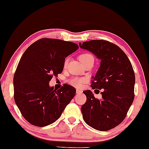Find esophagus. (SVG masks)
Returning <instances> with one entry per match:
<instances>
[{"mask_svg": "<svg viewBox=\"0 0 149 149\" xmlns=\"http://www.w3.org/2000/svg\"><path fill=\"white\" fill-rule=\"evenodd\" d=\"M76 92H77V94H82V91L81 90H76Z\"/></svg>", "mask_w": 149, "mask_h": 149, "instance_id": "34e87169", "label": "esophagus"}]
</instances>
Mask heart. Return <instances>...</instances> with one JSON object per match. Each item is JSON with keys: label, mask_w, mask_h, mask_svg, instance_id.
Returning a JSON list of instances; mask_svg holds the SVG:
<instances>
[{"label": "heart", "mask_w": 149, "mask_h": 149, "mask_svg": "<svg viewBox=\"0 0 149 149\" xmlns=\"http://www.w3.org/2000/svg\"><path fill=\"white\" fill-rule=\"evenodd\" d=\"M91 58L94 59L92 55H90V54H88V53H84V54H82V55H81L80 56H79V60H80L81 62H84V61H86L88 59H91ZM67 63H68V59H66L64 61V63H63L64 67L66 66ZM86 81H87V79L86 78L73 77V78L70 79L69 83H70V84L72 85V86L75 87V88H81V87L83 86V84H84V83L86 82Z\"/></svg>", "instance_id": "heart-1"}]
</instances>
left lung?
I'll return each instance as SVG.
<instances>
[{
    "label": "left lung",
    "mask_w": 149,
    "mask_h": 149,
    "mask_svg": "<svg viewBox=\"0 0 149 149\" xmlns=\"http://www.w3.org/2000/svg\"><path fill=\"white\" fill-rule=\"evenodd\" d=\"M81 49L91 52L100 60L92 88L103 90L101 100L85 90L87 100L81 113L87 125L98 131H108L120 124L134 99L135 74L128 57L120 48L102 40L79 43Z\"/></svg>",
    "instance_id": "left-lung-1"
}]
</instances>
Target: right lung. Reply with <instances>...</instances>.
I'll return each mask as SVG.
<instances>
[{
	"mask_svg": "<svg viewBox=\"0 0 149 149\" xmlns=\"http://www.w3.org/2000/svg\"><path fill=\"white\" fill-rule=\"evenodd\" d=\"M78 49L73 42L42 38L22 55L13 77L14 100L31 125L45 127L53 123L74 98V87L64 84L56 90L49 81L53 75L62 72L65 58Z\"/></svg>",
	"mask_w": 149,
	"mask_h": 149,
	"instance_id": "right-lung-1",
	"label": "right lung"
}]
</instances>
